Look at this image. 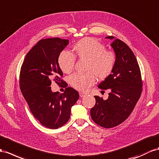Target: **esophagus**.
Returning a JSON list of instances; mask_svg holds the SVG:
<instances>
[{
	"label": "esophagus",
	"mask_w": 159,
	"mask_h": 159,
	"mask_svg": "<svg viewBox=\"0 0 159 159\" xmlns=\"http://www.w3.org/2000/svg\"><path fill=\"white\" fill-rule=\"evenodd\" d=\"M79 95H80V97H83L86 95V94H85V93H79Z\"/></svg>",
	"instance_id": "34e87169"
}]
</instances>
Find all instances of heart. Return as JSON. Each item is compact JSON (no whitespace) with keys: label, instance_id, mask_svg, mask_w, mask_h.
Masks as SVG:
<instances>
[{"label":"heart","instance_id":"obj_1","mask_svg":"<svg viewBox=\"0 0 159 159\" xmlns=\"http://www.w3.org/2000/svg\"><path fill=\"white\" fill-rule=\"evenodd\" d=\"M74 55L68 51L60 52L58 64L64 73L69 74L74 68L75 57L86 60L84 74L75 73L69 76L72 87L84 91L98 80H104L111 75L116 61V55L111 50H107L102 43L92 38H84L72 47Z\"/></svg>","mask_w":159,"mask_h":159}]
</instances>
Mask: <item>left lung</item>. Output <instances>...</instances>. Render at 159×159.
Listing matches in <instances>:
<instances>
[{
  "mask_svg": "<svg viewBox=\"0 0 159 159\" xmlns=\"http://www.w3.org/2000/svg\"><path fill=\"white\" fill-rule=\"evenodd\" d=\"M111 46L116 55L115 66L111 75L102 81L98 87L109 89L107 100L94 96L96 103L91 109L92 120L97 125L111 128L120 125L131 114L142 90V81L139 65L127 44L113 36Z\"/></svg>",
  "mask_w": 159,
  "mask_h": 159,
  "instance_id": "8db88e82",
  "label": "left lung"
}]
</instances>
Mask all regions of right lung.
Listing matches in <instances>:
<instances>
[{"mask_svg":"<svg viewBox=\"0 0 159 159\" xmlns=\"http://www.w3.org/2000/svg\"><path fill=\"white\" fill-rule=\"evenodd\" d=\"M69 41L58 38L41 39L25 56L20 71V89L32 114L50 129L62 127L70 119L71 107L79 98L78 91L67 87L63 93L52 92L53 80L68 86L58 58Z\"/></svg>","mask_w":159,"mask_h":159,"instance_id":"right-lung-1","label":"right lung"}]
</instances>
